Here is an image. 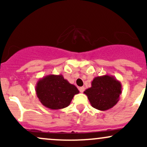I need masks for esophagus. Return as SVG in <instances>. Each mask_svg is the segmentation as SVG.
Masks as SVG:
<instances>
[{
  "instance_id": "1",
  "label": "esophagus",
  "mask_w": 147,
  "mask_h": 147,
  "mask_svg": "<svg viewBox=\"0 0 147 147\" xmlns=\"http://www.w3.org/2000/svg\"><path fill=\"white\" fill-rule=\"evenodd\" d=\"M84 89H85V88L83 87V86H82V87H79V91H80L81 92H83L84 91Z\"/></svg>"
}]
</instances>
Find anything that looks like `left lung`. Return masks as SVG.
Segmentation results:
<instances>
[{
    "label": "left lung",
    "instance_id": "left-lung-1",
    "mask_svg": "<svg viewBox=\"0 0 147 147\" xmlns=\"http://www.w3.org/2000/svg\"><path fill=\"white\" fill-rule=\"evenodd\" d=\"M91 106L99 111H106L115 105L122 93V84L113 76L95 77L91 87L84 92Z\"/></svg>",
    "mask_w": 147,
    "mask_h": 147
}]
</instances>
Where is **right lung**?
<instances>
[{
  "instance_id": "add662e5",
  "label": "right lung",
  "mask_w": 147,
  "mask_h": 147,
  "mask_svg": "<svg viewBox=\"0 0 147 147\" xmlns=\"http://www.w3.org/2000/svg\"><path fill=\"white\" fill-rule=\"evenodd\" d=\"M37 97L48 109L58 110L70 105L79 91L62 75H49L39 79L35 86Z\"/></svg>"
}]
</instances>
